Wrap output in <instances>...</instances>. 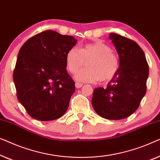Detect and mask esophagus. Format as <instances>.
<instances>
[{"label":"esophagus","mask_w":160,"mask_h":160,"mask_svg":"<svg viewBox=\"0 0 160 160\" xmlns=\"http://www.w3.org/2000/svg\"><path fill=\"white\" fill-rule=\"evenodd\" d=\"M82 86V83H80V82H76L75 83V87L77 88H80Z\"/></svg>","instance_id":"esophagus-1"}]
</instances>
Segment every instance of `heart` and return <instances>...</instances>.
I'll use <instances>...</instances> for the list:
<instances>
[{"instance_id": "b5f03b06", "label": "heart", "mask_w": 160, "mask_h": 160, "mask_svg": "<svg viewBox=\"0 0 160 160\" xmlns=\"http://www.w3.org/2000/svg\"><path fill=\"white\" fill-rule=\"evenodd\" d=\"M87 62V67L81 69L76 74L78 81L95 82L98 80H108L118 71V58L110 47L102 41H96L83 46L80 50L72 47L66 54L67 69L75 73Z\"/></svg>"}]
</instances>
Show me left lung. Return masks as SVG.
Here are the masks:
<instances>
[{
    "mask_svg": "<svg viewBox=\"0 0 160 160\" xmlns=\"http://www.w3.org/2000/svg\"><path fill=\"white\" fill-rule=\"evenodd\" d=\"M120 58V65L107 88L94 89L91 103L98 115L122 120L136 111L147 92L148 65L145 54L133 40L110 33Z\"/></svg>",
    "mask_w": 160,
    "mask_h": 160,
    "instance_id": "8db88e82",
    "label": "left lung"
}]
</instances>
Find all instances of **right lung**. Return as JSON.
Instances as JSON below:
<instances>
[{"instance_id": "right-lung-1", "label": "right lung", "mask_w": 160, "mask_h": 160, "mask_svg": "<svg viewBox=\"0 0 160 160\" xmlns=\"http://www.w3.org/2000/svg\"><path fill=\"white\" fill-rule=\"evenodd\" d=\"M77 41L72 36L46 30L20 48L13 82L18 100L32 118L54 120L67 112L75 86L67 72L66 54Z\"/></svg>"}]
</instances>
